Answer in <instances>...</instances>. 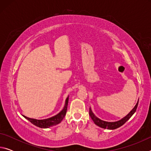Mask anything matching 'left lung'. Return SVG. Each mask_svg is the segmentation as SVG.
<instances>
[{"instance_id":"8db88e82","label":"left lung","mask_w":151,"mask_h":151,"mask_svg":"<svg viewBox=\"0 0 151 151\" xmlns=\"http://www.w3.org/2000/svg\"><path fill=\"white\" fill-rule=\"evenodd\" d=\"M138 103H139V101H138L137 103L136 104V105L134 106V108L132 109V111H131V112H130L127 116H125L122 119L119 120V121H118L107 122V121H103V120L99 119L98 117L94 115V114L93 113V111H92L91 107H90V109H89V115H90L91 118L94 121V124L97 125L98 127L103 128V129L114 130V129H117V128H119L120 127H121L122 125H123L125 122L128 121V120L131 118V117L132 116V114H133L135 112V111H136L137 106H138Z\"/></svg>"}]
</instances>
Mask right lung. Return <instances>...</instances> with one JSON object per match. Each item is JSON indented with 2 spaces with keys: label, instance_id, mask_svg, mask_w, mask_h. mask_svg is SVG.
<instances>
[{
  "label": "right lung",
  "instance_id": "1",
  "mask_svg": "<svg viewBox=\"0 0 151 151\" xmlns=\"http://www.w3.org/2000/svg\"><path fill=\"white\" fill-rule=\"evenodd\" d=\"M68 103V96L66 98L65 101V104L64 106L63 109L59 113L56 114L54 116L50 117V118L46 119H42V120H38L35 119H31L29 117H27L26 116H23L25 119L29 121L32 124H33L35 126L38 127L42 128V129H47V128H49L50 127L55 126L63 121L64 117L65 116L66 111H67V106Z\"/></svg>",
  "mask_w": 151,
  "mask_h": 151
}]
</instances>
